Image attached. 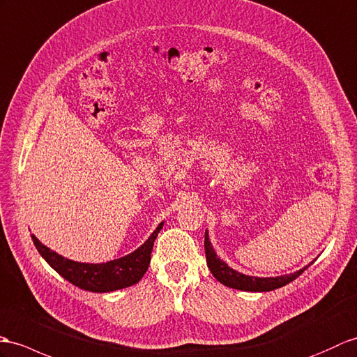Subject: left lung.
<instances>
[{
  "instance_id": "8db88e82",
  "label": "left lung",
  "mask_w": 357,
  "mask_h": 357,
  "mask_svg": "<svg viewBox=\"0 0 357 357\" xmlns=\"http://www.w3.org/2000/svg\"><path fill=\"white\" fill-rule=\"evenodd\" d=\"M204 246H205L206 264H208V269L211 271L213 277L218 281H220L222 284H225L231 289H237V291L269 292V291H273V289H278V287H283V286L289 284L291 281L300 277L301 273L307 269V266H304L300 271L292 272V273H286V275H278V277H251V275H246V273L238 272L233 268H229L228 263L220 259V257L216 254V251H214V248L210 242L208 229H205Z\"/></svg>"
}]
</instances>
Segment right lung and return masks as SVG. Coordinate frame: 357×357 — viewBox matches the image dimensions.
Returning a JSON list of instances; mask_svg holds the SVG:
<instances>
[{
	"mask_svg": "<svg viewBox=\"0 0 357 357\" xmlns=\"http://www.w3.org/2000/svg\"><path fill=\"white\" fill-rule=\"evenodd\" d=\"M162 225L164 222L156 227L146 242L134 252L106 263H80L65 259L61 254L40 243L36 236L31 234V238L43 259L66 281L88 292L106 294L134 286L143 278L149 263H151L153 242Z\"/></svg>",
	"mask_w": 357,
	"mask_h": 357,
	"instance_id": "1",
	"label": "right lung"
}]
</instances>
